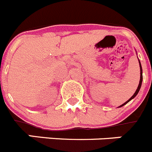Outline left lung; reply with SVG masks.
<instances>
[{
    "label": "left lung",
    "instance_id": "left-lung-1",
    "mask_svg": "<svg viewBox=\"0 0 152 152\" xmlns=\"http://www.w3.org/2000/svg\"><path fill=\"white\" fill-rule=\"evenodd\" d=\"M139 64H140V80H139V86H138V88H137V89H136V91H135V94H133V96H132V97L130 98L129 100H127V101H126V103H123V105H121L119 107H123V106H124L125 104H126V103H128V102H129L130 100H132V99H133V98L135 97V96H136L137 94H138V93H139V90H140L141 86H142V79H143V77H142V65H141V63H140V61H139Z\"/></svg>",
    "mask_w": 152,
    "mask_h": 152
}]
</instances>
